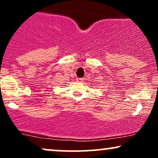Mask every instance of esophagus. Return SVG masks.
<instances>
[{"label": "esophagus", "mask_w": 158, "mask_h": 158, "mask_svg": "<svg viewBox=\"0 0 158 158\" xmlns=\"http://www.w3.org/2000/svg\"><path fill=\"white\" fill-rule=\"evenodd\" d=\"M83 80H84V79H82V78H77V81H79V82H81Z\"/></svg>", "instance_id": "obj_1"}]
</instances>
